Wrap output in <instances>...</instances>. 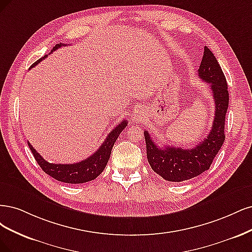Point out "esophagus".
Here are the masks:
<instances>
[{"label": "esophagus", "instance_id": "obj_1", "mask_svg": "<svg viewBox=\"0 0 252 252\" xmlns=\"http://www.w3.org/2000/svg\"><path fill=\"white\" fill-rule=\"evenodd\" d=\"M144 115H145V110H144L142 107H141V108H138V109L135 111L134 114H133L132 119H133L134 121H140V120L143 119Z\"/></svg>", "mask_w": 252, "mask_h": 252}]
</instances>
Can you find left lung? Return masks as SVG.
<instances>
[{"label": "left lung", "instance_id": "8db88e82", "mask_svg": "<svg viewBox=\"0 0 252 252\" xmlns=\"http://www.w3.org/2000/svg\"><path fill=\"white\" fill-rule=\"evenodd\" d=\"M199 77L210 85L216 104L215 118L209 134L193 149L158 147L149 132L144 131L148 161L154 172L170 182H182L201 175L213 163L225 140V116L229 94L224 73L216 56L205 46Z\"/></svg>", "mask_w": 252, "mask_h": 252}]
</instances>
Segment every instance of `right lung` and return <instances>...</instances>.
<instances>
[{"label":"right lung","mask_w":252,"mask_h":252,"mask_svg":"<svg viewBox=\"0 0 252 252\" xmlns=\"http://www.w3.org/2000/svg\"><path fill=\"white\" fill-rule=\"evenodd\" d=\"M62 46H66V45L62 43L55 45L53 47V49L51 50V52L59 49V48H61ZM45 58H47V55L36 61L33 64H32L31 68L42 62ZM126 126H127L126 120L121 121L117 126H115V128H113V131H111L108 137L105 138L104 142L100 145L99 149L97 150L93 155H91L90 157H88L83 161L77 162V163H71V164L49 163V162H47L42 156L39 155V154L35 151V149H33V147H32L29 141H28V145L32 154H33V156L38 165L47 175L51 176L58 181L64 182V183H71V184L86 183L96 179V178L103 172V169L110 159L113 145H114L118 136L120 135L121 132H123V129H125Z\"/></svg>","instance_id":"obj_1"}]
</instances>
